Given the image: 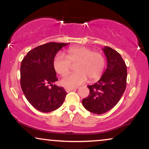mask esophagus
Listing matches in <instances>:
<instances>
[{"mask_svg": "<svg viewBox=\"0 0 149 149\" xmlns=\"http://www.w3.org/2000/svg\"><path fill=\"white\" fill-rule=\"evenodd\" d=\"M76 89H77V88H65V90H66V91L67 92H69L70 91H71V90H75Z\"/></svg>", "mask_w": 149, "mask_h": 149, "instance_id": "1", "label": "esophagus"}]
</instances>
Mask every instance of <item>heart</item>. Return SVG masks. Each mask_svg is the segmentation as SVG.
Segmentation results:
<instances>
[{"instance_id": "1", "label": "heart", "mask_w": 149, "mask_h": 149, "mask_svg": "<svg viewBox=\"0 0 149 149\" xmlns=\"http://www.w3.org/2000/svg\"><path fill=\"white\" fill-rule=\"evenodd\" d=\"M105 58L102 53L93 52L85 46H74L66 51V57L57 54L53 59V68L58 74L64 76L69 73L71 65H75L76 72L62 78L61 84L66 88H75L83 84L88 80L99 79L104 72Z\"/></svg>"}]
</instances>
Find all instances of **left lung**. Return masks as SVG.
<instances>
[{
    "mask_svg": "<svg viewBox=\"0 0 149 149\" xmlns=\"http://www.w3.org/2000/svg\"><path fill=\"white\" fill-rule=\"evenodd\" d=\"M102 49L107 59V69L97 83L88 85L90 95L82 101L87 110L98 115L109 111L118 104L127 82V66L120 54L107 46Z\"/></svg>",
    "mask_w": 149,
    "mask_h": 149,
    "instance_id": "obj_1",
    "label": "left lung"
}]
</instances>
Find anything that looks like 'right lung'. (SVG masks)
Wrapping results in <instances>:
<instances>
[{"label":"right lung","mask_w":149,"mask_h":149,"mask_svg":"<svg viewBox=\"0 0 149 149\" xmlns=\"http://www.w3.org/2000/svg\"><path fill=\"white\" fill-rule=\"evenodd\" d=\"M68 44L51 42L38 46L27 53L22 61V90L28 102L39 111H53L65 100L66 90L54 85L58 79L52 62L58 51Z\"/></svg>","instance_id":"obj_1"}]
</instances>
